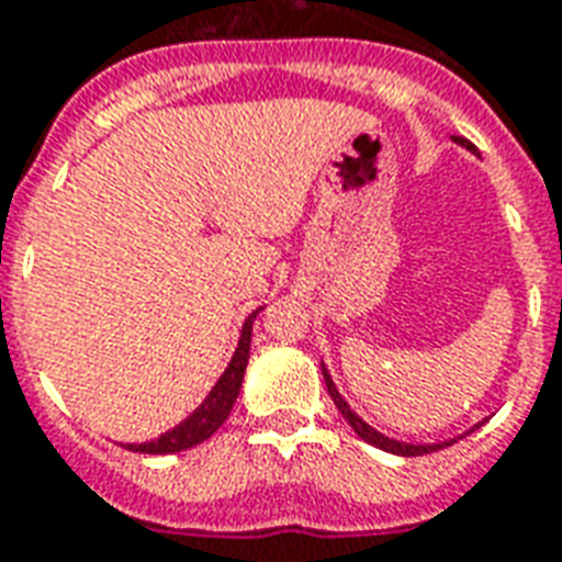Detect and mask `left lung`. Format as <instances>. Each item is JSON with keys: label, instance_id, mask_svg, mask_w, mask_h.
Returning a JSON list of instances; mask_svg holds the SVG:
<instances>
[{"label": "left lung", "instance_id": "8db88e82", "mask_svg": "<svg viewBox=\"0 0 562 562\" xmlns=\"http://www.w3.org/2000/svg\"><path fill=\"white\" fill-rule=\"evenodd\" d=\"M451 140H454V144H460V147H467L470 153H475V147H472L467 138H458V135H454ZM322 373H325V385H328L330 401L337 403V409H340V415L346 418V424H349V427H352L355 434L361 436L364 442H370V446L382 448V451H391V454H401V458H418V454H430V451H439V448H446L454 442V439H451V442H434V446H415V442H401V439H391V436L379 434L376 427H370V424H367L361 415L355 413L349 403L342 401V394L337 391V385H334V379H330L328 367L325 364H322ZM475 427H479V424H475ZM467 434H470V430H467Z\"/></svg>", "mask_w": 562, "mask_h": 562}]
</instances>
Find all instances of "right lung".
Segmentation results:
<instances>
[{
	"mask_svg": "<svg viewBox=\"0 0 562 562\" xmlns=\"http://www.w3.org/2000/svg\"><path fill=\"white\" fill-rule=\"evenodd\" d=\"M261 310V306H258ZM249 313L240 328V340H237V349L232 355V364L225 367V373L216 379V385L210 389V394L201 401L195 413L189 415L186 422H180L171 430H165L156 439L149 442H126L128 451H140V454H177V451H186V448L201 446L204 439L220 430L225 418L232 415L234 401L240 394V385H244L246 364H249V342H252V322L258 316Z\"/></svg>",
	"mask_w": 562,
	"mask_h": 562,
	"instance_id": "add662e5",
	"label": "right lung"
}]
</instances>
